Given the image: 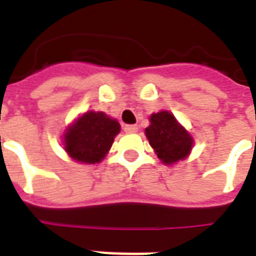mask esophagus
Masks as SVG:
<instances>
[{
	"mask_svg": "<svg viewBox=\"0 0 256 256\" xmlns=\"http://www.w3.org/2000/svg\"><path fill=\"white\" fill-rule=\"evenodd\" d=\"M138 130V126L137 124H126L124 126V132L126 133H136Z\"/></svg>",
	"mask_w": 256,
	"mask_h": 256,
	"instance_id": "esophagus-1",
	"label": "esophagus"
}]
</instances>
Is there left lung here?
Wrapping results in <instances>:
<instances>
[{
    "instance_id": "left-lung-1",
    "label": "left lung",
    "mask_w": 256,
    "mask_h": 256,
    "mask_svg": "<svg viewBox=\"0 0 256 256\" xmlns=\"http://www.w3.org/2000/svg\"><path fill=\"white\" fill-rule=\"evenodd\" d=\"M146 138L164 164H172L188 156L193 140L170 112L162 111L150 116L145 128Z\"/></svg>"
}]
</instances>
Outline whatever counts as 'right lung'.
Here are the masks:
<instances>
[{
    "label": "right lung",
    "instance_id": "obj_1",
    "mask_svg": "<svg viewBox=\"0 0 256 256\" xmlns=\"http://www.w3.org/2000/svg\"><path fill=\"white\" fill-rule=\"evenodd\" d=\"M120 126L104 112L89 111L64 134V148L76 162L94 164L104 159Z\"/></svg>",
    "mask_w": 256,
    "mask_h": 256
}]
</instances>
